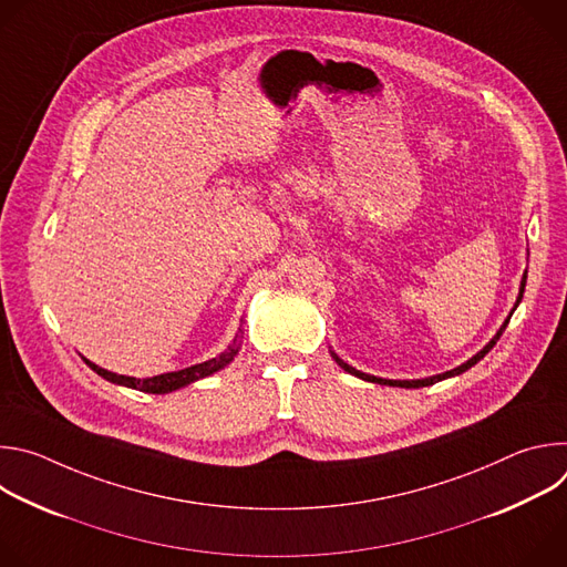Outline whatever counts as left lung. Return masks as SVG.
<instances>
[{
	"instance_id": "left-lung-1",
	"label": "left lung",
	"mask_w": 567,
	"mask_h": 567,
	"mask_svg": "<svg viewBox=\"0 0 567 567\" xmlns=\"http://www.w3.org/2000/svg\"><path fill=\"white\" fill-rule=\"evenodd\" d=\"M525 282H527V274L523 276V280H520V293H518V300H516V305H514V309L518 307V302L523 300V293H525ZM507 322H509V318L503 322V328L496 332V337L484 346L475 357H471L466 363H462V365H457V368H453V370H449V372H444V374H435V377H426V379H413V381H392V379H381V377H372V374H365V372H361V370H357V368H352V365H348L343 359H339L334 352H332V359L346 370V372H350V374H354V377H359V379H363V381H370V383H381V385H396V388H424V385H433V383H437V381H442V379H449V377H455V374H462V372H466L471 365H475L484 354H487L494 346H496V341L503 337V332H505V328H507Z\"/></svg>"
}]
</instances>
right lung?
I'll return each mask as SVG.
<instances>
[{"label":"right lung","instance_id":"1","mask_svg":"<svg viewBox=\"0 0 567 567\" xmlns=\"http://www.w3.org/2000/svg\"><path fill=\"white\" fill-rule=\"evenodd\" d=\"M241 332V330H239ZM239 334L235 337V341L215 359H208L204 363H197V365H190V368H184V370H177V372H166V374H156V377H150V379H134V377H125V374H116V372H110L105 368H99L96 363H92L90 359H85V363L96 372L101 374L103 379L112 381V383H118V385H125V388H134V390H141V392H150V394H166V392H173V390H179L197 379H204L221 368H226L237 350H239Z\"/></svg>","mask_w":567,"mask_h":567}]
</instances>
